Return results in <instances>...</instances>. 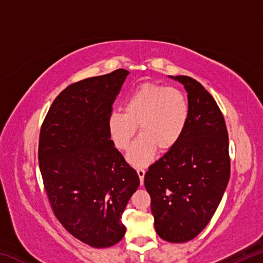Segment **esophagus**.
I'll return each instance as SVG.
<instances>
[{"instance_id": "1", "label": "esophagus", "mask_w": 263, "mask_h": 263, "mask_svg": "<svg viewBox=\"0 0 263 263\" xmlns=\"http://www.w3.org/2000/svg\"><path fill=\"white\" fill-rule=\"evenodd\" d=\"M137 173H138V176H139V179H140V184L142 185V184H144L145 171L142 168H137Z\"/></svg>"}]
</instances>
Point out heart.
Wrapping results in <instances>:
<instances>
[{
	"instance_id": "b5f03b06",
	"label": "heart",
	"mask_w": 263,
	"mask_h": 263,
	"mask_svg": "<svg viewBox=\"0 0 263 263\" xmlns=\"http://www.w3.org/2000/svg\"><path fill=\"white\" fill-rule=\"evenodd\" d=\"M189 121V103L183 91L157 83H142L133 89L124 111L110 114L108 125L116 147L126 149L139 125L140 136L128 151L127 160L146 166L159 148L167 152L180 141Z\"/></svg>"
}]
</instances>
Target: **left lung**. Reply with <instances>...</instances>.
<instances>
[{
	"label": "left lung",
	"instance_id": "8db88e82",
	"mask_svg": "<svg viewBox=\"0 0 263 263\" xmlns=\"http://www.w3.org/2000/svg\"><path fill=\"white\" fill-rule=\"evenodd\" d=\"M188 92L189 121L180 141L145 174L155 231L169 242H186L215 215L230 180L229 135L219 106L201 83L169 77Z\"/></svg>",
	"mask_w": 263,
	"mask_h": 263
}]
</instances>
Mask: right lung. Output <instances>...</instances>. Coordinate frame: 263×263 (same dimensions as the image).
<instances>
[{
    "instance_id": "right-lung-1",
    "label": "right lung",
    "mask_w": 263,
    "mask_h": 263,
    "mask_svg": "<svg viewBox=\"0 0 263 263\" xmlns=\"http://www.w3.org/2000/svg\"><path fill=\"white\" fill-rule=\"evenodd\" d=\"M127 75L121 68L70 84L53 101L39 136V168L53 212L70 234L96 248L123 239L121 218L140 183L108 125Z\"/></svg>"
}]
</instances>
